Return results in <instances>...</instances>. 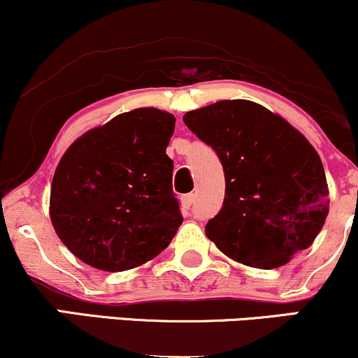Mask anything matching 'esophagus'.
Returning a JSON list of instances; mask_svg holds the SVG:
<instances>
[{
	"mask_svg": "<svg viewBox=\"0 0 358 358\" xmlns=\"http://www.w3.org/2000/svg\"><path fill=\"white\" fill-rule=\"evenodd\" d=\"M193 200H195V195H193V193H188V195L182 196V210L185 213H188V210H190Z\"/></svg>",
	"mask_w": 358,
	"mask_h": 358,
	"instance_id": "34e87169",
	"label": "esophagus"
}]
</instances>
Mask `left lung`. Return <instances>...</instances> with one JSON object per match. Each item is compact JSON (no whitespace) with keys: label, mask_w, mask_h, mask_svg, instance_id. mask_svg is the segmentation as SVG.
<instances>
[{"label":"left lung","mask_w":358,"mask_h":358,"mask_svg":"<svg viewBox=\"0 0 358 358\" xmlns=\"http://www.w3.org/2000/svg\"><path fill=\"white\" fill-rule=\"evenodd\" d=\"M183 122L224 166V205L205 234L225 256L273 269L313 244L330 200L322 159L298 129L244 99L190 110Z\"/></svg>","instance_id":"left-lung-1"}]
</instances>
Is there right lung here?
<instances>
[{
  "instance_id": "1",
  "label": "right lung",
  "mask_w": 358,
  "mask_h": 358,
  "mask_svg": "<svg viewBox=\"0 0 358 358\" xmlns=\"http://www.w3.org/2000/svg\"><path fill=\"white\" fill-rule=\"evenodd\" d=\"M175 116L155 108L119 114L72 143L52 180L50 219L76 257L117 273L168 248L182 225L166 146Z\"/></svg>"
}]
</instances>
